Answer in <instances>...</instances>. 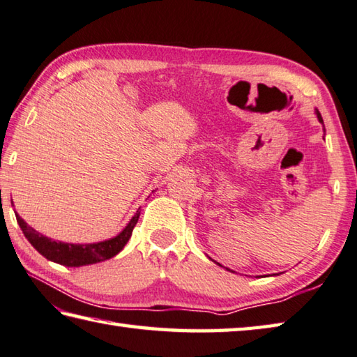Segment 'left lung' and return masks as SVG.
I'll return each mask as SVG.
<instances>
[{
    "instance_id": "1",
    "label": "left lung",
    "mask_w": 357,
    "mask_h": 357,
    "mask_svg": "<svg viewBox=\"0 0 357 357\" xmlns=\"http://www.w3.org/2000/svg\"><path fill=\"white\" fill-rule=\"evenodd\" d=\"M317 117H319V121L324 123V119H322V116H320V113H319V111H317Z\"/></svg>"
}]
</instances>
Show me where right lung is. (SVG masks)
Listing matches in <instances>:
<instances>
[{
  "instance_id": "1",
  "label": "right lung",
  "mask_w": 357,
  "mask_h": 357,
  "mask_svg": "<svg viewBox=\"0 0 357 357\" xmlns=\"http://www.w3.org/2000/svg\"><path fill=\"white\" fill-rule=\"evenodd\" d=\"M141 216V212H136L132 216L128 226L125 227L121 234L114 238L100 241V243H93V244H71V243H61V241H54L47 236L41 235L37 230H33L31 226H27V222L17 215V221L23 230V234L32 246L38 250V252L46 257L47 260L54 263L63 264V266H71V268H79L85 266V264H93L109 260L111 257L117 255L123 249L125 244L128 243L130 236L132 234V229H135L136 222Z\"/></svg>"
}]
</instances>
